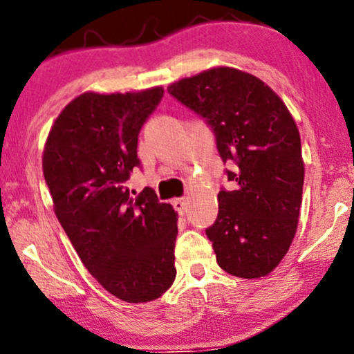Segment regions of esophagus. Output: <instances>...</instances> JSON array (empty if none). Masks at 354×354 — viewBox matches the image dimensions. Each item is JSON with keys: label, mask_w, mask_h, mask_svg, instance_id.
I'll use <instances>...</instances> for the list:
<instances>
[{"label": "esophagus", "mask_w": 354, "mask_h": 354, "mask_svg": "<svg viewBox=\"0 0 354 354\" xmlns=\"http://www.w3.org/2000/svg\"><path fill=\"white\" fill-rule=\"evenodd\" d=\"M186 204H187V201L185 199V197H180V199H174V201H173V207H174V209H176L178 212H180L181 215L185 214Z\"/></svg>", "instance_id": "34e87169"}]
</instances>
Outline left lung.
Instances as JSON below:
<instances>
[{
    "mask_svg": "<svg viewBox=\"0 0 354 354\" xmlns=\"http://www.w3.org/2000/svg\"><path fill=\"white\" fill-rule=\"evenodd\" d=\"M214 129L233 191L218 192V216L205 230L216 262L239 279H261L293 243L303 201L298 126L283 100L256 75L218 66L168 86Z\"/></svg>",
    "mask_w": 354,
    "mask_h": 354,
    "instance_id": "8db88e82",
    "label": "left lung"
}]
</instances>
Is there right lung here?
Listing matches in <instances>:
<instances>
[{"label": "right lung", "mask_w": 354, "mask_h": 354, "mask_svg": "<svg viewBox=\"0 0 354 354\" xmlns=\"http://www.w3.org/2000/svg\"><path fill=\"white\" fill-rule=\"evenodd\" d=\"M163 97L86 92L63 108L44 149L53 209L93 279L126 303H147L173 285L176 212L145 187H126L139 167L138 138Z\"/></svg>", "instance_id": "add662e5"}]
</instances>
